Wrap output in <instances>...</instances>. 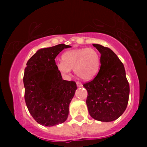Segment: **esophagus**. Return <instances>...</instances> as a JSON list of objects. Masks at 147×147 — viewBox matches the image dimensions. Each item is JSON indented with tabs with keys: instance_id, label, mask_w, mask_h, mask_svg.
Segmentation results:
<instances>
[{
	"instance_id": "esophagus-1",
	"label": "esophagus",
	"mask_w": 147,
	"mask_h": 147,
	"mask_svg": "<svg viewBox=\"0 0 147 147\" xmlns=\"http://www.w3.org/2000/svg\"><path fill=\"white\" fill-rule=\"evenodd\" d=\"M77 86H78V87H82V84L80 82H77Z\"/></svg>"
}]
</instances>
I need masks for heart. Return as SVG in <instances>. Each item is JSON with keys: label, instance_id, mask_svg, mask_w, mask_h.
Segmentation results:
<instances>
[{"label": "heart", "instance_id": "heart-1", "mask_svg": "<svg viewBox=\"0 0 147 147\" xmlns=\"http://www.w3.org/2000/svg\"><path fill=\"white\" fill-rule=\"evenodd\" d=\"M63 62L57 63L61 73L68 74L73 69L77 76L84 80L93 79L100 67V55L94 48H79L69 50L62 57Z\"/></svg>", "mask_w": 147, "mask_h": 147}]
</instances>
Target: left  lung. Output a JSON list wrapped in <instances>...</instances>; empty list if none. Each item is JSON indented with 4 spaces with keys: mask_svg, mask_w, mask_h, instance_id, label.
Wrapping results in <instances>:
<instances>
[{
    "mask_svg": "<svg viewBox=\"0 0 147 147\" xmlns=\"http://www.w3.org/2000/svg\"><path fill=\"white\" fill-rule=\"evenodd\" d=\"M101 54L100 68L92 80L83 84L87 90L86 100L93 119L112 121L119 117L127 108L129 84L125 69L117 55L109 47L93 44Z\"/></svg>",
    "mask_w": 147,
    "mask_h": 147,
    "instance_id": "1",
    "label": "left lung"
}]
</instances>
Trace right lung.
Masks as SVG:
<instances>
[{
  "label": "right lung",
  "instance_id": "right-lung-1",
  "mask_svg": "<svg viewBox=\"0 0 147 147\" xmlns=\"http://www.w3.org/2000/svg\"><path fill=\"white\" fill-rule=\"evenodd\" d=\"M68 47L70 46L59 44L40 49L28 60L25 68V101L30 114L41 125L51 127L67 119L77 84L63 80L55 59Z\"/></svg>",
  "mask_w": 147,
  "mask_h": 147
}]
</instances>
